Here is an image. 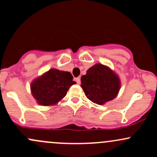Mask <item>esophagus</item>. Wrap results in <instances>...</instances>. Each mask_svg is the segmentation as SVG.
<instances>
[{"instance_id": "obj_1", "label": "esophagus", "mask_w": 157, "mask_h": 157, "mask_svg": "<svg viewBox=\"0 0 157 157\" xmlns=\"http://www.w3.org/2000/svg\"><path fill=\"white\" fill-rule=\"evenodd\" d=\"M75 80H76V82H77V84L80 83V77H77V78H76Z\"/></svg>"}]
</instances>
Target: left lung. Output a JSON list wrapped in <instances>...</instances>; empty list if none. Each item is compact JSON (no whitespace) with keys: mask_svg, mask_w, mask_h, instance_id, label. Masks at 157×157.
I'll return each mask as SVG.
<instances>
[{"mask_svg":"<svg viewBox=\"0 0 157 157\" xmlns=\"http://www.w3.org/2000/svg\"><path fill=\"white\" fill-rule=\"evenodd\" d=\"M87 98L97 105H105L117 96L121 86L119 76L102 64H95L81 77V86Z\"/></svg>","mask_w":157,"mask_h":157,"instance_id":"left-lung-1","label":"left lung"}]
</instances>
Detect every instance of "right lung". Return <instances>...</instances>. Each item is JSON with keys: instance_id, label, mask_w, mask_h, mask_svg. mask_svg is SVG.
<instances>
[{"instance_id": "1", "label": "right lung", "mask_w": 157, "mask_h": 157, "mask_svg": "<svg viewBox=\"0 0 157 157\" xmlns=\"http://www.w3.org/2000/svg\"><path fill=\"white\" fill-rule=\"evenodd\" d=\"M75 83L70 72L51 68L33 80L31 92L37 104L50 106L60 101L69 88Z\"/></svg>"}]
</instances>
